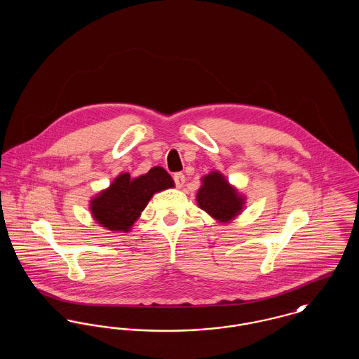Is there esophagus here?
<instances>
[{
	"label": "esophagus",
	"mask_w": 359,
	"mask_h": 359,
	"mask_svg": "<svg viewBox=\"0 0 359 359\" xmlns=\"http://www.w3.org/2000/svg\"><path fill=\"white\" fill-rule=\"evenodd\" d=\"M173 182H175L176 187H183V184H184V182H186V176H184L182 172H176V173L173 175Z\"/></svg>",
	"instance_id": "obj_1"
}]
</instances>
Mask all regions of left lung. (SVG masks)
Listing matches in <instances>:
<instances>
[{"label": "left lung", "instance_id": "left-lung-1", "mask_svg": "<svg viewBox=\"0 0 359 359\" xmlns=\"http://www.w3.org/2000/svg\"><path fill=\"white\" fill-rule=\"evenodd\" d=\"M203 184L198 191V205L211 217L227 222L238 215L243 205V198L231 187L219 172H211L203 177Z\"/></svg>", "mask_w": 359, "mask_h": 359}]
</instances>
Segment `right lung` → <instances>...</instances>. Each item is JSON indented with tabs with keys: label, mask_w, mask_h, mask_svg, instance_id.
<instances>
[{
	"label": "right lung",
	"mask_w": 359,
	"mask_h": 359,
	"mask_svg": "<svg viewBox=\"0 0 359 359\" xmlns=\"http://www.w3.org/2000/svg\"><path fill=\"white\" fill-rule=\"evenodd\" d=\"M170 187H173V180L161 167H154L133 180L130 175L122 173L91 201V212L103 227L111 231H129L154 192Z\"/></svg>",
	"instance_id": "1"
}]
</instances>
